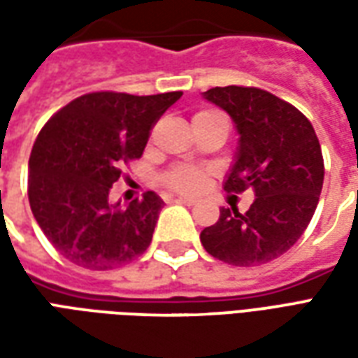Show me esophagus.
Wrapping results in <instances>:
<instances>
[{
  "label": "esophagus",
  "mask_w": 358,
  "mask_h": 358,
  "mask_svg": "<svg viewBox=\"0 0 358 358\" xmlns=\"http://www.w3.org/2000/svg\"><path fill=\"white\" fill-rule=\"evenodd\" d=\"M174 201L182 203V205H187V207L195 205L194 197H187V195H174Z\"/></svg>",
  "instance_id": "1"
}]
</instances>
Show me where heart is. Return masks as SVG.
<instances>
[{"label": "heart", "instance_id": "1", "mask_svg": "<svg viewBox=\"0 0 358 358\" xmlns=\"http://www.w3.org/2000/svg\"><path fill=\"white\" fill-rule=\"evenodd\" d=\"M205 178H207L205 169H197L192 164H178L164 176V182L180 192H197L205 184Z\"/></svg>", "mask_w": 358, "mask_h": 358}]
</instances>
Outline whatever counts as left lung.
Returning <instances> with one entry per match:
<instances>
[{
    "instance_id": "8db88e82",
    "label": "left lung",
    "mask_w": 358,
    "mask_h": 358,
    "mask_svg": "<svg viewBox=\"0 0 358 358\" xmlns=\"http://www.w3.org/2000/svg\"><path fill=\"white\" fill-rule=\"evenodd\" d=\"M226 110L240 136L224 189L251 187L255 201L245 215L220 209L201 232L205 251L234 266H257L284 255L315 215L322 192V149L308 118L259 88L226 86L203 92Z\"/></svg>"
}]
</instances>
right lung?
<instances>
[{
    "label": "right lung",
    "instance_id": "1",
    "mask_svg": "<svg viewBox=\"0 0 358 358\" xmlns=\"http://www.w3.org/2000/svg\"><path fill=\"white\" fill-rule=\"evenodd\" d=\"M182 92H95L57 110L28 161V199L45 238L71 263L117 268L145 253L163 199L148 192L126 207L109 199L120 166L140 159L149 130Z\"/></svg>",
    "mask_w": 358,
    "mask_h": 358
}]
</instances>
